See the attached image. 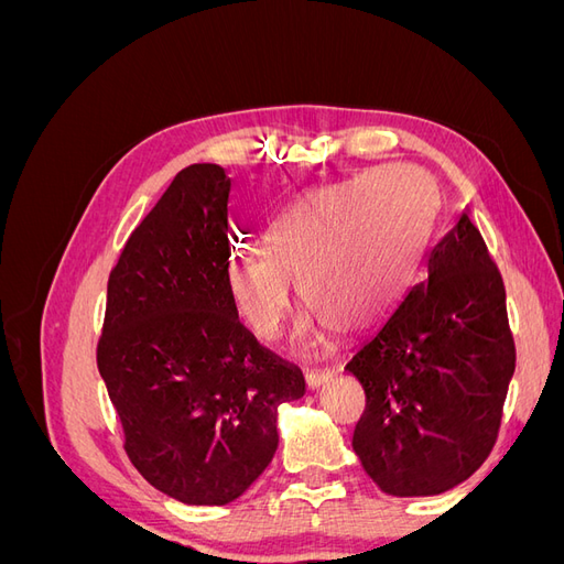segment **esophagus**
<instances>
[{
    "mask_svg": "<svg viewBox=\"0 0 564 564\" xmlns=\"http://www.w3.org/2000/svg\"><path fill=\"white\" fill-rule=\"evenodd\" d=\"M329 379H332V371H327V369H322V371H308V373H305V386H308L311 390H315V388L327 383Z\"/></svg>",
    "mask_w": 564,
    "mask_h": 564,
    "instance_id": "1",
    "label": "esophagus"
}]
</instances>
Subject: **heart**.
<instances>
[{"label":"heart","instance_id":"heart-1","mask_svg":"<svg viewBox=\"0 0 564 564\" xmlns=\"http://www.w3.org/2000/svg\"><path fill=\"white\" fill-rule=\"evenodd\" d=\"M435 187L412 164H383L303 193L263 232V249L240 247L224 263L226 292L245 327L275 340L292 311V280L322 324L350 336L373 327L412 280L435 214Z\"/></svg>","mask_w":564,"mask_h":564}]
</instances>
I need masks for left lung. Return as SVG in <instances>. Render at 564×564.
Listing matches in <instances>:
<instances>
[{"label":"left lung","mask_w":564,"mask_h":564,"mask_svg":"<svg viewBox=\"0 0 564 564\" xmlns=\"http://www.w3.org/2000/svg\"><path fill=\"white\" fill-rule=\"evenodd\" d=\"M425 263L429 280L346 365L367 395L352 449L390 497H433L468 480L497 442L516 371L506 286L468 214Z\"/></svg>","instance_id":"8db88e82"}]
</instances>
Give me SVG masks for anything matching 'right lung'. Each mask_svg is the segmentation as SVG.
<instances>
[{
	"instance_id": "1",
	"label": "right lung",
	"mask_w": 564,
	"mask_h": 564,
	"mask_svg": "<svg viewBox=\"0 0 564 564\" xmlns=\"http://www.w3.org/2000/svg\"><path fill=\"white\" fill-rule=\"evenodd\" d=\"M230 178L176 174L108 280L96 362L145 480L187 506H226L278 449V406L303 373L249 334L226 292Z\"/></svg>"
}]
</instances>
